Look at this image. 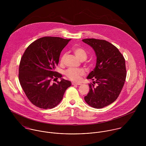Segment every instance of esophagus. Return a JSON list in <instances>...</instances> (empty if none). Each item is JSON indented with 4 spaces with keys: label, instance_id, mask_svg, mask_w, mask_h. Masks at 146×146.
<instances>
[{
    "label": "esophagus",
    "instance_id": "1",
    "mask_svg": "<svg viewBox=\"0 0 146 146\" xmlns=\"http://www.w3.org/2000/svg\"><path fill=\"white\" fill-rule=\"evenodd\" d=\"M72 85H81V84L75 83H72Z\"/></svg>",
    "mask_w": 146,
    "mask_h": 146
}]
</instances>
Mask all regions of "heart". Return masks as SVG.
Returning a JSON list of instances; mask_svg holds the SVG:
<instances>
[{
	"label": "heart",
	"instance_id": "heart-1",
	"mask_svg": "<svg viewBox=\"0 0 146 146\" xmlns=\"http://www.w3.org/2000/svg\"><path fill=\"white\" fill-rule=\"evenodd\" d=\"M72 50L76 56L80 60L84 61L87 58L88 53L85 49L80 46H75L72 48ZM66 54L63 53L60 58L61 64H63L64 62ZM66 77L74 82H78L81 79L82 76L84 75V71L81 69L68 68L65 71Z\"/></svg>",
	"mask_w": 146,
	"mask_h": 146
}]
</instances>
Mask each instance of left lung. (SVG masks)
<instances>
[{
    "label": "left lung",
    "instance_id": "obj_1",
    "mask_svg": "<svg viewBox=\"0 0 146 146\" xmlns=\"http://www.w3.org/2000/svg\"><path fill=\"white\" fill-rule=\"evenodd\" d=\"M82 40L94 49L97 56L96 66L87 77L94 82L89 84L84 100L90 106L101 108L115 101L121 93L126 77L125 58L110 42L93 38Z\"/></svg>",
    "mask_w": 146,
    "mask_h": 146
}]
</instances>
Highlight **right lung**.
<instances>
[{"label":"right lung","mask_w":146,"mask_h":146,"mask_svg":"<svg viewBox=\"0 0 146 146\" xmlns=\"http://www.w3.org/2000/svg\"><path fill=\"white\" fill-rule=\"evenodd\" d=\"M70 39L45 36L30 44L23 53L19 65V79L29 100L35 106L50 109L60 104L71 82L61 79L54 71L60 54Z\"/></svg>","instance_id":"1"}]
</instances>
